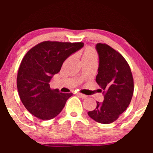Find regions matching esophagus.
<instances>
[{
	"label": "esophagus",
	"mask_w": 153,
	"mask_h": 153,
	"mask_svg": "<svg viewBox=\"0 0 153 153\" xmlns=\"http://www.w3.org/2000/svg\"><path fill=\"white\" fill-rule=\"evenodd\" d=\"M77 95H78L79 97L82 98V99H85V98L87 97V95H83V94H82V93H77Z\"/></svg>",
	"instance_id": "esophagus-1"
}]
</instances>
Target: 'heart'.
Listing matches in <instances>:
<instances>
[{"instance_id": "heart-1", "label": "heart", "mask_w": 153, "mask_h": 153, "mask_svg": "<svg viewBox=\"0 0 153 153\" xmlns=\"http://www.w3.org/2000/svg\"><path fill=\"white\" fill-rule=\"evenodd\" d=\"M98 54L96 50L91 47H86L82 51V59L83 62L88 61H97ZM70 58H69L66 61H68Z\"/></svg>"}]
</instances>
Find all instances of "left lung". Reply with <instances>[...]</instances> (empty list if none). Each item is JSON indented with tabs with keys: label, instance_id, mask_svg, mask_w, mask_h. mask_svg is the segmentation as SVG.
Here are the masks:
<instances>
[{
	"label": "left lung",
	"instance_id": "left-lung-1",
	"mask_svg": "<svg viewBox=\"0 0 153 153\" xmlns=\"http://www.w3.org/2000/svg\"><path fill=\"white\" fill-rule=\"evenodd\" d=\"M96 49L100 64L96 82L103 91L104 101L97 102L95 109L88 112L92 119L109 124L119 118L130 104L134 79L125 58L106 44L98 43Z\"/></svg>",
	"mask_w": 153,
	"mask_h": 153
}]
</instances>
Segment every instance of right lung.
I'll use <instances>...</instances> for the list:
<instances>
[{
  "label": "right lung",
  "mask_w": 153,
  "mask_h": 153,
  "mask_svg": "<svg viewBox=\"0 0 153 153\" xmlns=\"http://www.w3.org/2000/svg\"><path fill=\"white\" fill-rule=\"evenodd\" d=\"M83 42L45 41L29 50L19 68L16 85L21 101L31 114L41 120L55 118L72 93L51 89L49 82L63 62L80 49Z\"/></svg>",
  "instance_id": "add662e5"
}]
</instances>
